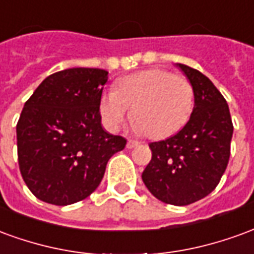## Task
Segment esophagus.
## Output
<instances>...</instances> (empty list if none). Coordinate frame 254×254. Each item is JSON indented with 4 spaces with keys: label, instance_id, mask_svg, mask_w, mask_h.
<instances>
[{
    "label": "esophagus",
    "instance_id": "obj_1",
    "mask_svg": "<svg viewBox=\"0 0 254 254\" xmlns=\"http://www.w3.org/2000/svg\"><path fill=\"white\" fill-rule=\"evenodd\" d=\"M137 145H138V141H136V140H127V148L132 149V148H134V147H137Z\"/></svg>",
    "mask_w": 254,
    "mask_h": 254
}]
</instances>
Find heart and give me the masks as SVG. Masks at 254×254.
I'll use <instances>...</instances> for the list:
<instances>
[{"label": "heart", "instance_id": "heart-1", "mask_svg": "<svg viewBox=\"0 0 254 254\" xmlns=\"http://www.w3.org/2000/svg\"><path fill=\"white\" fill-rule=\"evenodd\" d=\"M190 81L163 69H149L127 76L100 99V116L110 130H118L133 114L136 127L152 137H165L181 129L193 110Z\"/></svg>", "mask_w": 254, "mask_h": 254}]
</instances>
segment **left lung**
<instances>
[{
	"label": "left lung",
	"mask_w": 254,
	"mask_h": 254,
	"mask_svg": "<svg viewBox=\"0 0 254 254\" xmlns=\"http://www.w3.org/2000/svg\"><path fill=\"white\" fill-rule=\"evenodd\" d=\"M177 66L194 91L193 111L180 132L149 144L152 159L141 178L160 201L188 205L218 187L229 163L234 127L229 105L212 81L188 65Z\"/></svg>",
	"instance_id": "1"
}]
</instances>
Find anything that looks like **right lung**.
Listing matches in <instances>:
<instances>
[{
	"mask_svg": "<svg viewBox=\"0 0 254 254\" xmlns=\"http://www.w3.org/2000/svg\"><path fill=\"white\" fill-rule=\"evenodd\" d=\"M109 72L72 67L46 77L16 127L21 177L32 194L69 205L99 187L106 165L127 140L102 127L99 106Z\"/></svg>",
	"mask_w": 254,
	"mask_h": 254,
	"instance_id": "obj_1",
	"label": "right lung"
}]
</instances>
